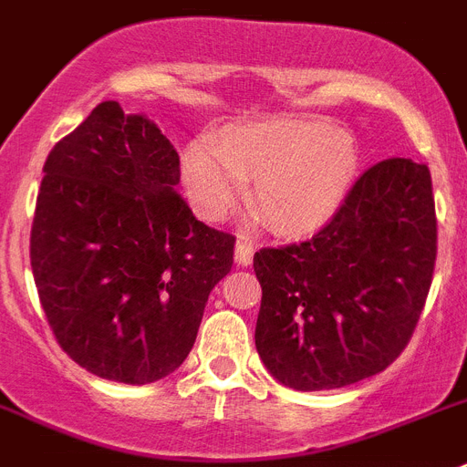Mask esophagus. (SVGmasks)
Returning <instances> with one entry per match:
<instances>
[{
	"label": "esophagus",
	"instance_id": "1",
	"mask_svg": "<svg viewBox=\"0 0 467 467\" xmlns=\"http://www.w3.org/2000/svg\"><path fill=\"white\" fill-rule=\"evenodd\" d=\"M254 254H256V242L246 234H239L237 237V246H234V261L239 265H249L254 261Z\"/></svg>",
	"mask_w": 467,
	"mask_h": 467
}]
</instances>
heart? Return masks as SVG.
<instances>
[{
  "instance_id": "heart-1",
  "label": "heart",
  "mask_w": 467,
  "mask_h": 467,
  "mask_svg": "<svg viewBox=\"0 0 467 467\" xmlns=\"http://www.w3.org/2000/svg\"><path fill=\"white\" fill-rule=\"evenodd\" d=\"M183 185L202 216L221 218L256 181L270 225L310 230L338 209L357 171V145L327 121L270 119L197 138L183 150Z\"/></svg>"
}]
</instances>
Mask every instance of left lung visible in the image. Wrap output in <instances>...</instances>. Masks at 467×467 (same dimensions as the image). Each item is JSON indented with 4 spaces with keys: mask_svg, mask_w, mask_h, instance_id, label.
<instances>
[{
    "mask_svg": "<svg viewBox=\"0 0 467 467\" xmlns=\"http://www.w3.org/2000/svg\"><path fill=\"white\" fill-rule=\"evenodd\" d=\"M437 258L430 169L368 166L303 242L254 256L263 298L256 350L294 390H334L390 367L411 340Z\"/></svg>",
    "mask_w": 467,
    "mask_h": 467,
    "instance_id": "1",
    "label": "left lung"
}]
</instances>
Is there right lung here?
Listing matches in <instances>:
<instances>
[{
  "label": "right lung",
  "instance_id": "obj_1",
  "mask_svg": "<svg viewBox=\"0 0 467 467\" xmlns=\"http://www.w3.org/2000/svg\"><path fill=\"white\" fill-rule=\"evenodd\" d=\"M178 164L169 138L117 100L44 164L30 233L39 303L58 346L100 379L145 385L176 371L233 267L234 234L192 216Z\"/></svg>",
  "mask_w": 467,
  "mask_h": 467
}]
</instances>
